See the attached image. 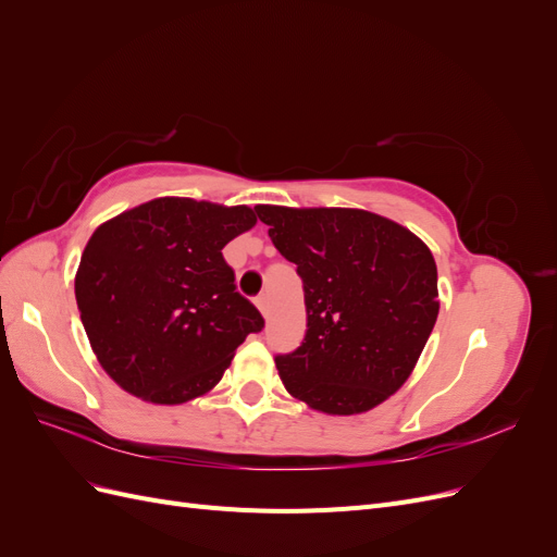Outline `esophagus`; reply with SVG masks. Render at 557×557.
Instances as JSON below:
<instances>
[{"instance_id":"1","label":"esophagus","mask_w":557,"mask_h":557,"mask_svg":"<svg viewBox=\"0 0 557 557\" xmlns=\"http://www.w3.org/2000/svg\"><path fill=\"white\" fill-rule=\"evenodd\" d=\"M256 307L260 309V313H267L269 311V297L262 293L256 297Z\"/></svg>"}]
</instances>
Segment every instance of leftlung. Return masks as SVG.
<instances>
[{
	"instance_id": "obj_1",
	"label": "left lung",
	"mask_w": 557,
	"mask_h": 557,
	"mask_svg": "<svg viewBox=\"0 0 557 557\" xmlns=\"http://www.w3.org/2000/svg\"><path fill=\"white\" fill-rule=\"evenodd\" d=\"M256 211L305 283V342L276 356L285 391L327 416L379 407L411 376L440 315L430 248L362 209Z\"/></svg>"
}]
</instances>
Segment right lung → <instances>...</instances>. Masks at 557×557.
Masks as SVG:
<instances>
[{
  "mask_svg": "<svg viewBox=\"0 0 557 557\" xmlns=\"http://www.w3.org/2000/svg\"><path fill=\"white\" fill-rule=\"evenodd\" d=\"M256 223L244 205L158 197L92 232L76 305L99 364L125 393L153 404L207 395L264 327L223 258Z\"/></svg>",
  "mask_w": 557,
  "mask_h": 557,
  "instance_id": "right-lung-1",
  "label": "right lung"
}]
</instances>
